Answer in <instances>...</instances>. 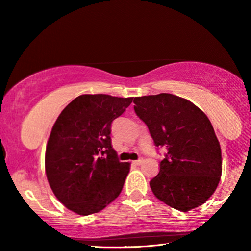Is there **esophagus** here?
<instances>
[{
    "label": "esophagus",
    "mask_w": 251,
    "mask_h": 251,
    "mask_svg": "<svg viewBox=\"0 0 251 251\" xmlns=\"http://www.w3.org/2000/svg\"><path fill=\"white\" fill-rule=\"evenodd\" d=\"M144 163V159L143 158H141V159H138V160H134L133 161V164H135V165H137V166H139V165H142Z\"/></svg>",
    "instance_id": "34e87169"
}]
</instances>
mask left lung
Here are the masks:
<instances>
[{
  "instance_id": "left-lung-1",
  "label": "left lung",
  "mask_w": 251,
  "mask_h": 251,
  "mask_svg": "<svg viewBox=\"0 0 251 251\" xmlns=\"http://www.w3.org/2000/svg\"><path fill=\"white\" fill-rule=\"evenodd\" d=\"M134 103L155 145L168 151L150 182L151 192L179 211L201 206L215 193L223 169L220 144L206 114L167 93L135 97Z\"/></svg>"
}]
</instances>
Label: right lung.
I'll return each instance as SVG.
<instances>
[{
	"mask_svg": "<svg viewBox=\"0 0 251 251\" xmlns=\"http://www.w3.org/2000/svg\"><path fill=\"white\" fill-rule=\"evenodd\" d=\"M131 101L79 95L54 123L45 151L46 177L56 198L75 214H95L120 196L130 164L118 160L110 125Z\"/></svg>",
	"mask_w": 251,
	"mask_h": 251,
	"instance_id": "add662e5",
	"label": "right lung"
}]
</instances>
